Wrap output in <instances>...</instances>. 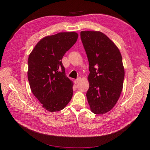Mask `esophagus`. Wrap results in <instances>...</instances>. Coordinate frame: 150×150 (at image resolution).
<instances>
[{"mask_svg": "<svg viewBox=\"0 0 150 150\" xmlns=\"http://www.w3.org/2000/svg\"><path fill=\"white\" fill-rule=\"evenodd\" d=\"M80 79H81L80 77H78V78H77V79H76V80L74 81V83H75V84H77V83H78V82H79V81H80Z\"/></svg>", "mask_w": 150, "mask_h": 150, "instance_id": "1", "label": "esophagus"}]
</instances>
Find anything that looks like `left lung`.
Instances as JSON below:
<instances>
[{
	"instance_id": "1",
	"label": "left lung",
	"mask_w": 150,
	"mask_h": 150,
	"mask_svg": "<svg viewBox=\"0 0 150 150\" xmlns=\"http://www.w3.org/2000/svg\"><path fill=\"white\" fill-rule=\"evenodd\" d=\"M81 38L89 64L87 101L93 113L104 114L115 106L122 91L125 70L122 55L100 32L82 31Z\"/></svg>"
}]
</instances>
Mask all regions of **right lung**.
Masks as SVG:
<instances>
[{
  "mask_svg": "<svg viewBox=\"0 0 150 150\" xmlns=\"http://www.w3.org/2000/svg\"><path fill=\"white\" fill-rule=\"evenodd\" d=\"M78 38L76 32L47 36L36 45L28 59V79L33 95L49 112L61 110L73 94L61 59Z\"/></svg>",
  "mask_w": 150,
  "mask_h": 150,
  "instance_id": "right-lung-1",
  "label": "right lung"
}]
</instances>
